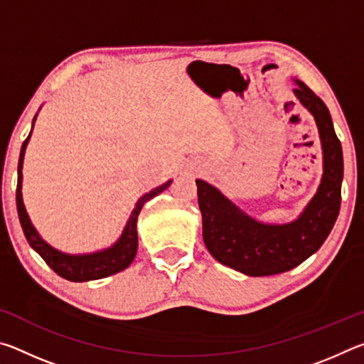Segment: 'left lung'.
Segmentation results:
<instances>
[{
    "label": "left lung",
    "instance_id": "8db88e82",
    "mask_svg": "<svg viewBox=\"0 0 364 364\" xmlns=\"http://www.w3.org/2000/svg\"><path fill=\"white\" fill-rule=\"evenodd\" d=\"M295 83V96L316 120L324 157L318 193L297 220L287 225L258 223L218 189L196 180L208 252L220 263L249 276L278 274L299 267L321 247L341 210L343 156L329 109L304 82Z\"/></svg>",
    "mask_w": 364,
    "mask_h": 364
}]
</instances>
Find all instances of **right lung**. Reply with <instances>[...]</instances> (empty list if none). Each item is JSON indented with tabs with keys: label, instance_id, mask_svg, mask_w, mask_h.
I'll list each match as a JSON object with an SVG mask.
<instances>
[{
	"label": "right lung",
	"instance_id": "1",
	"mask_svg": "<svg viewBox=\"0 0 364 364\" xmlns=\"http://www.w3.org/2000/svg\"><path fill=\"white\" fill-rule=\"evenodd\" d=\"M28 139H30V134L22 144L19 167H17L16 204H17V213H19L22 231L26 234V239L28 241V244L32 245V249L35 252H38V255L48 263V267L51 268L54 273H58L60 278H64L67 281H73V282L101 279V278H106V276L115 274L119 273V271L128 268V264L134 260V255H136V250H138L136 221H138V215L141 212V208H143L144 202H147L149 199H152V197H156L157 194L162 193V191L167 189L171 181H167L165 184H162V186L152 189L141 197L136 207H134L130 220H128L125 230H123L122 237L112 245V247H109L102 252H96V254H88V255L63 254V252L53 249L51 245L46 244L38 236V232H36L32 221H30L28 215L26 212V207H23L22 191H21L22 189V162H23V154H26Z\"/></svg>",
	"mask_w": 364,
	"mask_h": 364
}]
</instances>
